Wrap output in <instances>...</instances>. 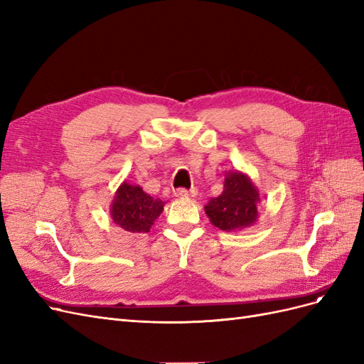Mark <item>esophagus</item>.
Returning <instances> with one entry per match:
<instances>
[{
    "instance_id": "34e87169",
    "label": "esophagus",
    "mask_w": 364,
    "mask_h": 364,
    "mask_svg": "<svg viewBox=\"0 0 364 364\" xmlns=\"http://www.w3.org/2000/svg\"><path fill=\"white\" fill-rule=\"evenodd\" d=\"M195 195H196V189L187 191V189H184V187H180V189L175 191V196H178V198H189V196H195Z\"/></svg>"
}]
</instances>
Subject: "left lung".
<instances>
[{
	"mask_svg": "<svg viewBox=\"0 0 364 364\" xmlns=\"http://www.w3.org/2000/svg\"><path fill=\"white\" fill-rule=\"evenodd\" d=\"M259 201V192L251 180L236 171L227 175L224 191L218 198L210 199L204 208L215 227L234 231L254 224Z\"/></svg>",
	"mask_w": 364,
	"mask_h": 364,
	"instance_id": "obj_1",
	"label": "left lung"
}]
</instances>
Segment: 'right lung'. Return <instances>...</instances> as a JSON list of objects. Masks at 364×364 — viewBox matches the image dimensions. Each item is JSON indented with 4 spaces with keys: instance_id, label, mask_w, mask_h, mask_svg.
<instances>
[{
    "instance_id": "1",
    "label": "right lung",
    "mask_w": 364,
    "mask_h": 364,
    "mask_svg": "<svg viewBox=\"0 0 364 364\" xmlns=\"http://www.w3.org/2000/svg\"><path fill=\"white\" fill-rule=\"evenodd\" d=\"M165 201L152 198L142 187L124 183L112 204V218L116 225L130 232H148L163 212Z\"/></svg>"
}]
</instances>
